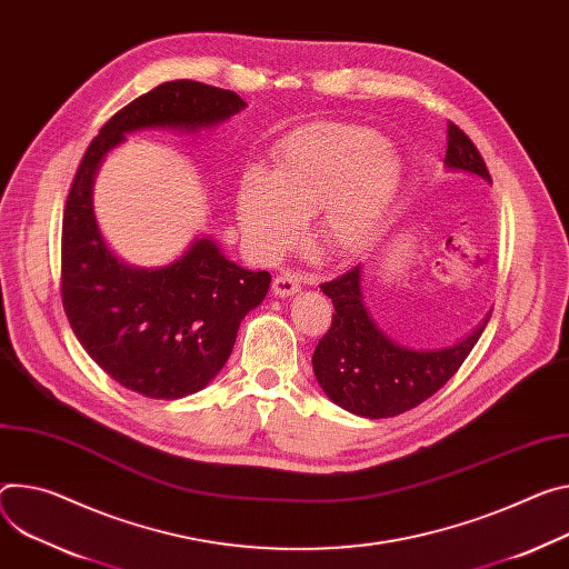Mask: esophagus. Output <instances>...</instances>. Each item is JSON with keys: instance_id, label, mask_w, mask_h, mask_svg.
I'll use <instances>...</instances> for the list:
<instances>
[{"instance_id": "1", "label": "esophagus", "mask_w": 569, "mask_h": 569, "mask_svg": "<svg viewBox=\"0 0 569 569\" xmlns=\"http://www.w3.org/2000/svg\"><path fill=\"white\" fill-rule=\"evenodd\" d=\"M303 283V274L301 272H295V270H281L277 277H274V283H272V290L277 297H288V295H295Z\"/></svg>"}]
</instances>
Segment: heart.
<instances>
[{
  "instance_id": "b5f03b06",
  "label": "heart",
  "mask_w": 569,
  "mask_h": 569,
  "mask_svg": "<svg viewBox=\"0 0 569 569\" xmlns=\"http://www.w3.org/2000/svg\"><path fill=\"white\" fill-rule=\"evenodd\" d=\"M272 161V172L247 168L236 197L242 236L266 258L292 247L311 213L325 249H366L379 236L401 179L383 136L353 124L297 129L277 144Z\"/></svg>"
}]
</instances>
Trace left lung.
I'll list each match as a JSON object with an SVG mask.
<instances>
[{
    "label": "left lung",
    "mask_w": 569,
    "mask_h": 569,
    "mask_svg": "<svg viewBox=\"0 0 569 569\" xmlns=\"http://www.w3.org/2000/svg\"><path fill=\"white\" fill-rule=\"evenodd\" d=\"M445 163L490 181L477 144L453 122L447 129ZM320 288L331 297L336 313L313 353L316 379L333 403L370 420L401 416L436 395L458 372L490 320L451 347L416 351L392 342L370 318L360 295V266Z\"/></svg>",
    "instance_id": "left-lung-1"
}]
</instances>
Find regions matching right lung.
I'll list each match as a JSON object with an SVG mask.
<instances>
[{"mask_svg": "<svg viewBox=\"0 0 569 569\" xmlns=\"http://www.w3.org/2000/svg\"><path fill=\"white\" fill-rule=\"evenodd\" d=\"M244 101L190 79L168 81L120 109L88 144L72 179L61 233V299L81 347L120 386L179 399L209 383L231 356L242 318L261 303L270 272H249L197 240L159 270L120 263L92 216V177L124 133L151 127H213Z\"/></svg>", "mask_w": 569, "mask_h": 569, "instance_id": "1", "label": "right lung"}]
</instances>
